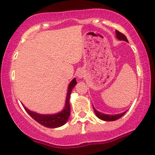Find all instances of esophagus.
Returning a JSON list of instances; mask_svg holds the SVG:
<instances>
[{
    "label": "esophagus",
    "instance_id": "esophagus-1",
    "mask_svg": "<svg viewBox=\"0 0 155 155\" xmlns=\"http://www.w3.org/2000/svg\"><path fill=\"white\" fill-rule=\"evenodd\" d=\"M78 77L79 78H81V77H82V74H81L80 73H79V74H78Z\"/></svg>",
    "mask_w": 155,
    "mask_h": 155
}]
</instances>
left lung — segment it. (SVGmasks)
Returning a JSON list of instances; mask_svg holds the SVG:
<instances>
[{
    "label": "left lung",
    "instance_id": "obj_1",
    "mask_svg": "<svg viewBox=\"0 0 155 155\" xmlns=\"http://www.w3.org/2000/svg\"><path fill=\"white\" fill-rule=\"evenodd\" d=\"M115 34H116V37L117 39H118L119 40H124V41L128 42L127 41V39L125 36L123 34H121V32H119L118 31H115ZM94 111L95 114H96L97 116L100 118V119L103 120V121H115V120L118 119V118H121L124 114L126 113V112H122L121 114H117V115H106V114L102 113V112H98L97 110L94 109V107H93Z\"/></svg>",
    "mask_w": 155,
    "mask_h": 155
}]
</instances>
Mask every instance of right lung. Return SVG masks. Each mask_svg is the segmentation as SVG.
I'll return each mask as SVG.
<instances>
[{
  "label": "right lung",
  "mask_w": 155,
  "mask_h": 155,
  "mask_svg": "<svg viewBox=\"0 0 155 155\" xmlns=\"http://www.w3.org/2000/svg\"><path fill=\"white\" fill-rule=\"evenodd\" d=\"M76 79H73L69 84L68 94H67L66 102H65V107L62 111L53 115H42V114L37 113V112H32L29 110L25 107H24L26 112L38 123L41 125L49 128H56L61 126H63L66 124L69 117L70 115V97L71 94V91L75 85H76Z\"/></svg>",
  "instance_id": "1"
}]
</instances>
